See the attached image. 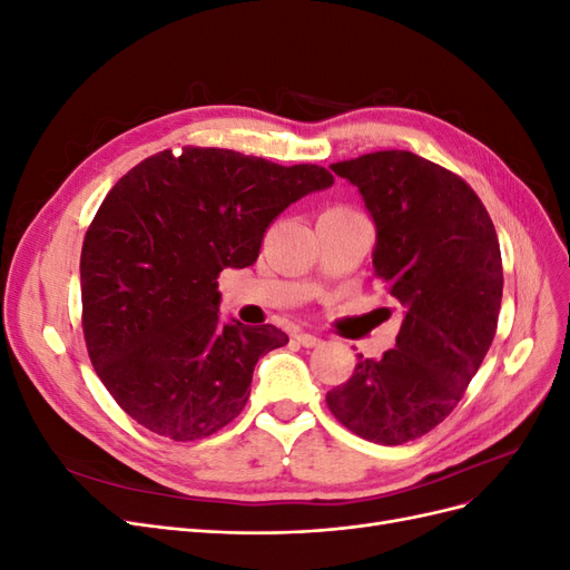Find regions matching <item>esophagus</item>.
Wrapping results in <instances>:
<instances>
[{
  "mask_svg": "<svg viewBox=\"0 0 570 570\" xmlns=\"http://www.w3.org/2000/svg\"><path fill=\"white\" fill-rule=\"evenodd\" d=\"M295 340L302 344V347H318L321 344V337H316L312 333H297Z\"/></svg>",
  "mask_w": 570,
  "mask_h": 570,
  "instance_id": "esophagus-1",
  "label": "esophagus"
}]
</instances>
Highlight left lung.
Returning a JSON list of instances; mask_svg holds the SVG:
<instances>
[{
  "label": "left lung",
  "mask_w": 570,
  "mask_h": 570,
  "mask_svg": "<svg viewBox=\"0 0 570 570\" xmlns=\"http://www.w3.org/2000/svg\"><path fill=\"white\" fill-rule=\"evenodd\" d=\"M331 168L366 202L375 275L404 321L394 350L358 358L325 402L354 435L404 444L450 416L494 340L504 287L497 230L469 183L419 154L373 151Z\"/></svg>",
  "instance_id": "1"
}]
</instances>
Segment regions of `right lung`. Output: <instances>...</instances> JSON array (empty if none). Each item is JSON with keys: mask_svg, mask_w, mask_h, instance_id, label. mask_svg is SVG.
<instances>
[{"mask_svg": "<svg viewBox=\"0 0 570 570\" xmlns=\"http://www.w3.org/2000/svg\"><path fill=\"white\" fill-rule=\"evenodd\" d=\"M333 183L316 164L183 147L111 187L80 254L82 335L132 421L193 442L239 416L258 356L289 340L268 323H220L218 275L252 266L273 218Z\"/></svg>", "mask_w": 570, "mask_h": 570, "instance_id": "obj_1", "label": "right lung"}]
</instances>
